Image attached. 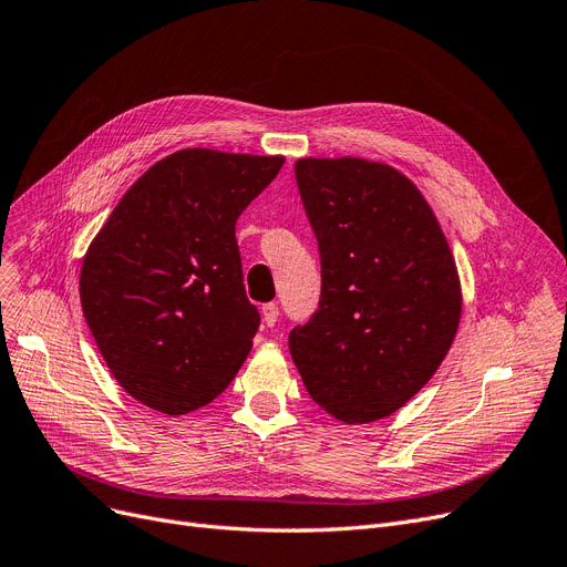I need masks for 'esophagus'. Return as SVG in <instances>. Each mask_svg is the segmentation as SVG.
<instances>
[{
    "label": "esophagus",
    "instance_id": "34e87169",
    "mask_svg": "<svg viewBox=\"0 0 567 567\" xmlns=\"http://www.w3.org/2000/svg\"><path fill=\"white\" fill-rule=\"evenodd\" d=\"M278 317H280V310H278V306H276V303H266V306H261V319H264V324H266V327H276Z\"/></svg>",
    "mask_w": 567,
    "mask_h": 567
}]
</instances>
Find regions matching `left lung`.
<instances>
[{
	"instance_id": "8db88e82",
	"label": "left lung",
	"mask_w": 567,
	"mask_h": 567,
	"mask_svg": "<svg viewBox=\"0 0 567 567\" xmlns=\"http://www.w3.org/2000/svg\"><path fill=\"white\" fill-rule=\"evenodd\" d=\"M322 261V297L289 352L310 399L348 424L393 414L447 357L461 319L450 243L416 185L382 162L293 166Z\"/></svg>"
}]
</instances>
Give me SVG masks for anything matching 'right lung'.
<instances>
[{
	"label": "right lung",
	"instance_id": "add662e5",
	"mask_svg": "<svg viewBox=\"0 0 567 567\" xmlns=\"http://www.w3.org/2000/svg\"><path fill=\"white\" fill-rule=\"evenodd\" d=\"M280 155L185 147L125 192L81 266V306L117 384L143 405H208L252 350L236 219L282 168Z\"/></svg>",
	"mask_w": 567,
	"mask_h": 567
}]
</instances>
